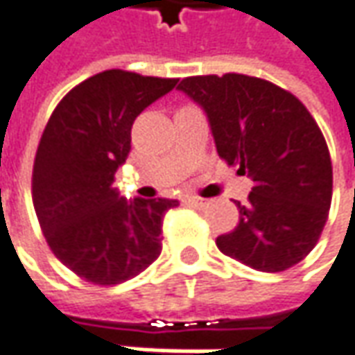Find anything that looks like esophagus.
Returning a JSON list of instances; mask_svg holds the SVG:
<instances>
[{"label": "esophagus", "instance_id": "esophagus-1", "mask_svg": "<svg viewBox=\"0 0 355 355\" xmlns=\"http://www.w3.org/2000/svg\"><path fill=\"white\" fill-rule=\"evenodd\" d=\"M189 202L192 206H196V208H206L210 200H206V198H200V196H189Z\"/></svg>", "mask_w": 355, "mask_h": 355}]
</instances>
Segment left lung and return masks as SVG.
<instances>
[{
	"instance_id": "left-lung-1",
	"label": "left lung",
	"mask_w": 355,
	"mask_h": 355,
	"mask_svg": "<svg viewBox=\"0 0 355 355\" xmlns=\"http://www.w3.org/2000/svg\"><path fill=\"white\" fill-rule=\"evenodd\" d=\"M184 92L206 112L218 155L253 180L239 224L218 236L224 255L263 273L302 261L322 234L332 202V161L322 131L299 98L245 76H190Z\"/></svg>"
}]
</instances>
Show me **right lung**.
Returning <instances> with one entry per match:
<instances>
[{
  "label": "right lung",
  "instance_id": "add662e5",
  "mask_svg": "<svg viewBox=\"0 0 355 355\" xmlns=\"http://www.w3.org/2000/svg\"><path fill=\"white\" fill-rule=\"evenodd\" d=\"M177 78L104 70L58 102L33 165V206L44 239L80 279L117 285L161 255L163 216L178 200H128L114 187L141 112Z\"/></svg>",
  "mask_w": 355,
  "mask_h": 355
}]
</instances>
